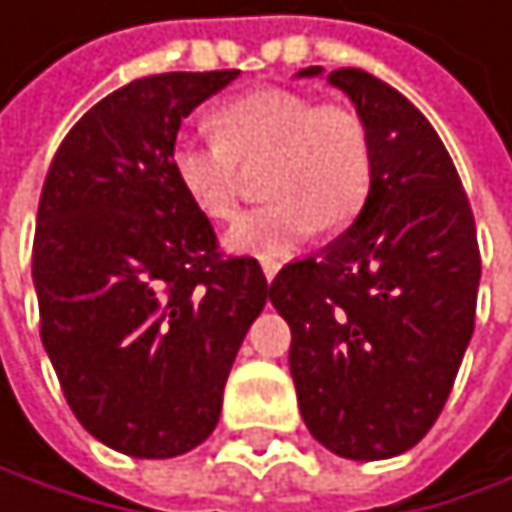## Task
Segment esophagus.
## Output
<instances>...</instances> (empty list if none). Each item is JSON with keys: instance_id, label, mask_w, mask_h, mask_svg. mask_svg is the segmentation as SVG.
<instances>
[{"instance_id": "esophagus-1", "label": "esophagus", "mask_w": 512, "mask_h": 512, "mask_svg": "<svg viewBox=\"0 0 512 512\" xmlns=\"http://www.w3.org/2000/svg\"><path fill=\"white\" fill-rule=\"evenodd\" d=\"M261 270H264L267 282H273V279H276V273H279V261H273V258H261Z\"/></svg>"}]
</instances>
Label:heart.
Masks as SVG:
<instances>
[{
	"mask_svg": "<svg viewBox=\"0 0 512 512\" xmlns=\"http://www.w3.org/2000/svg\"><path fill=\"white\" fill-rule=\"evenodd\" d=\"M215 139H178L169 154L181 194L209 221H230L242 194V166L264 169L267 206L239 218L227 251L282 258L318 227L340 230L367 203L373 148L352 105L321 102L303 90L261 87L212 115Z\"/></svg>",
	"mask_w": 512,
	"mask_h": 512,
	"instance_id": "b5f03b06",
	"label": "heart"
}]
</instances>
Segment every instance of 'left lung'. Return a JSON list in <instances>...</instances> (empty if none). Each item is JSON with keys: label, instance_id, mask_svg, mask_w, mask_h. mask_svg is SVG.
Listing matches in <instances>:
<instances>
[{"label": "left lung", "instance_id": "obj_1", "mask_svg": "<svg viewBox=\"0 0 512 512\" xmlns=\"http://www.w3.org/2000/svg\"><path fill=\"white\" fill-rule=\"evenodd\" d=\"M324 78L367 124L370 194L346 233L285 264L267 294L291 327L309 434L340 458L379 461L413 449L452 391L477 315V227L449 151L404 93L364 69Z\"/></svg>", "mask_w": 512, "mask_h": 512}]
</instances>
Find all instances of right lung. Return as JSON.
Here are the masks:
<instances>
[{
  "label": "right lung",
  "mask_w": 512,
  "mask_h": 512,
  "mask_svg": "<svg viewBox=\"0 0 512 512\" xmlns=\"http://www.w3.org/2000/svg\"><path fill=\"white\" fill-rule=\"evenodd\" d=\"M239 72H166L108 93L63 139L39 200L42 343L75 419L133 458H175L218 425L267 303L254 258H221L169 166L178 127Z\"/></svg>",
  "instance_id": "add662e5"
}]
</instances>
